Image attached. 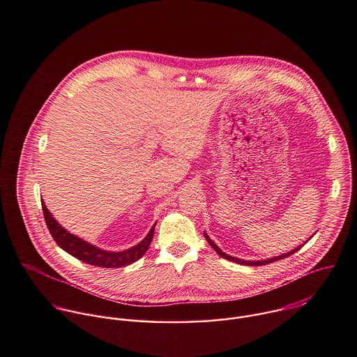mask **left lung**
Returning <instances> with one entry per match:
<instances>
[{
	"label": "left lung",
	"mask_w": 357,
	"mask_h": 357,
	"mask_svg": "<svg viewBox=\"0 0 357 357\" xmlns=\"http://www.w3.org/2000/svg\"><path fill=\"white\" fill-rule=\"evenodd\" d=\"M205 238L208 240V243L215 248V251L218 252V254H220V256L223 257V259H226V260H229V261H233V263H237V264H243V266H252V267H256V266H266V264H270V263H274V261H278V260H282V259H287V257H289L291 254H294V252H296L305 243V241L301 247H298V248H294L292 251H289V252H285V254H282V256H278V257H274V259H268V260H261V261H247V260H241V259H236V257H231V256H227L226 252H223L211 238H209V236L205 233Z\"/></svg>",
	"instance_id": "left-lung-1"
}]
</instances>
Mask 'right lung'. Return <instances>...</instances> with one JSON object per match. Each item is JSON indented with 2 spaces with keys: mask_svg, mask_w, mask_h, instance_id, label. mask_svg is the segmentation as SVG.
Wrapping results in <instances>:
<instances>
[{
  "mask_svg": "<svg viewBox=\"0 0 357 357\" xmlns=\"http://www.w3.org/2000/svg\"><path fill=\"white\" fill-rule=\"evenodd\" d=\"M40 202H42V211H43V218H45L46 226H47L50 234H52L54 240L56 241V244L61 248H63L66 252H69L70 256H73L75 259H77L86 264H90V266L103 267V268H117V267H124V266L132 264L144 256L152 241V237H154L155 225L152 226V229L149 230V233L141 243H138L137 245H134L128 250L117 251V252L101 250V248L79 238L77 236L70 234L66 229H63L52 218V215H50V212L46 209L43 200H40Z\"/></svg>",
  "mask_w": 357,
  "mask_h": 357,
  "instance_id": "add662e5",
  "label": "right lung"
}]
</instances>
